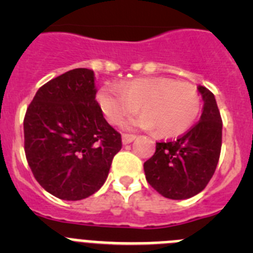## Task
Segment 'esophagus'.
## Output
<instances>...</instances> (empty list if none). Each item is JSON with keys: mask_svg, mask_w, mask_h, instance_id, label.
I'll list each match as a JSON object with an SVG mask.
<instances>
[{"mask_svg": "<svg viewBox=\"0 0 253 253\" xmlns=\"http://www.w3.org/2000/svg\"><path fill=\"white\" fill-rule=\"evenodd\" d=\"M123 144H129V143H131L133 142L134 139H135V135H134V134H126V133H124L123 134Z\"/></svg>", "mask_w": 253, "mask_h": 253, "instance_id": "esophagus-1", "label": "esophagus"}]
</instances>
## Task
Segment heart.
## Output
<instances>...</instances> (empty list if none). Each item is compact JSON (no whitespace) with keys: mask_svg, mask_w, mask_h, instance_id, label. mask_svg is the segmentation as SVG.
<instances>
[{"mask_svg":"<svg viewBox=\"0 0 253 253\" xmlns=\"http://www.w3.org/2000/svg\"><path fill=\"white\" fill-rule=\"evenodd\" d=\"M97 102L107 122L122 125L140 109L133 124L161 138L186 133L195 123L202 99L196 87L166 77L135 78L119 87L106 84L97 92Z\"/></svg>","mask_w":253,"mask_h":253,"instance_id":"1","label":"heart"}]
</instances>
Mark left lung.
<instances>
[{
  "instance_id": "1",
  "label": "left lung",
  "mask_w": 253,
  "mask_h": 253,
  "mask_svg": "<svg viewBox=\"0 0 253 253\" xmlns=\"http://www.w3.org/2000/svg\"><path fill=\"white\" fill-rule=\"evenodd\" d=\"M204 107L202 118L175 140L156 143V152L144 162L148 184L165 198L182 200L205 189L213 177L222 148V118L215 97L198 87Z\"/></svg>"
}]
</instances>
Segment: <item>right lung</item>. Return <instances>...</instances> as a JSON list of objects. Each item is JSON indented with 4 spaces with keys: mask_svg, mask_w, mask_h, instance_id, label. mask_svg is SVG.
<instances>
[{
    "mask_svg": "<svg viewBox=\"0 0 253 253\" xmlns=\"http://www.w3.org/2000/svg\"><path fill=\"white\" fill-rule=\"evenodd\" d=\"M24 148L35 180L63 200H81L106 181L122 135L96 101L95 75L76 68L40 87L24 118Z\"/></svg>",
    "mask_w": 253,
    "mask_h": 253,
    "instance_id": "right-lung-1",
    "label": "right lung"
}]
</instances>
